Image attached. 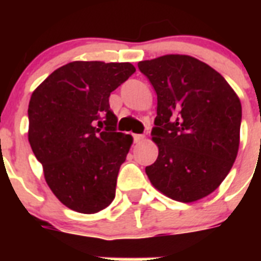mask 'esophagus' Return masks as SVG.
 <instances>
[{
    "label": "esophagus",
    "instance_id": "esophagus-1",
    "mask_svg": "<svg viewBox=\"0 0 261 261\" xmlns=\"http://www.w3.org/2000/svg\"><path fill=\"white\" fill-rule=\"evenodd\" d=\"M133 140H135L136 144H140L145 140V136L144 135H133Z\"/></svg>",
    "mask_w": 261,
    "mask_h": 261
}]
</instances>
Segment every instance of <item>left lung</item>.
Here are the masks:
<instances>
[{
	"label": "left lung",
	"instance_id": "1",
	"mask_svg": "<svg viewBox=\"0 0 261 261\" xmlns=\"http://www.w3.org/2000/svg\"><path fill=\"white\" fill-rule=\"evenodd\" d=\"M156 93L151 130L158 158L145 168L159 192L180 202L211 195L239 149L242 106L225 78L187 55L138 62Z\"/></svg>",
	"mask_w": 261,
	"mask_h": 261
}]
</instances>
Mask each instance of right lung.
Wrapping results in <instances>:
<instances>
[{"mask_svg": "<svg viewBox=\"0 0 261 261\" xmlns=\"http://www.w3.org/2000/svg\"><path fill=\"white\" fill-rule=\"evenodd\" d=\"M135 71L129 62L73 61L32 93L30 145L53 195L71 211L93 214L115 199L133 138L116 132L108 98Z\"/></svg>", "mask_w": 261, "mask_h": 261, "instance_id": "add662e5", "label": "right lung"}]
</instances>
